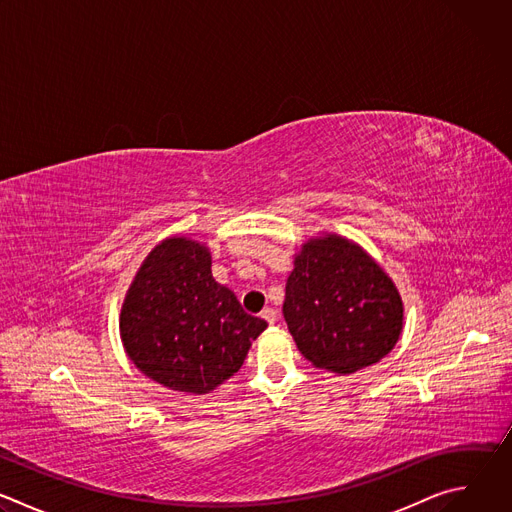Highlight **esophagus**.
Wrapping results in <instances>:
<instances>
[{
  "instance_id": "1",
  "label": "esophagus",
  "mask_w": 512,
  "mask_h": 512,
  "mask_svg": "<svg viewBox=\"0 0 512 512\" xmlns=\"http://www.w3.org/2000/svg\"><path fill=\"white\" fill-rule=\"evenodd\" d=\"M261 318H263L269 326H273V324L277 322V312H275L273 308H265V310L261 312Z\"/></svg>"
}]
</instances>
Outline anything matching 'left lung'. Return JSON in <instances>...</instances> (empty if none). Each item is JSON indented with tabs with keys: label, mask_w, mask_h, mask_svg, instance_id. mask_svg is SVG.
<instances>
[{
	"label": "left lung",
	"mask_w": 512,
	"mask_h": 512,
	"mask_svg": "<svg viewBox=\"0 0 512 512\" xmlns=\"http://www.w3.org/2000/svg\"><path fill=\"white\" fill-rule=\"evenodd\" d=\"M283 318L314 367L348 375L385 358L403 328L387 273L358 245L330 235L308 241L285 283Z\"/></svg>",
	"instance_id": "1"
}]
</instances>
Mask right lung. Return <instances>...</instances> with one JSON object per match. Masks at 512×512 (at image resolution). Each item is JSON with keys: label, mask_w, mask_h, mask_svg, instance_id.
Listing matches in <instances>:
<instances>
[{"label": "right lung", "mask_w": 512, "mask_h": 512, "mask_svg": "<svg viewBox=\"0 0 512 512\" xmlns=\"http://www.w3.org/2000/svg\"><path fill=\"white\" fill-rule=\"evenodd\" d=\"M265 328L214 281L210 253L188 239H168L148 255L121 310V338L135 367L194 395L233 377Z\"/></svg>", "instance_id": "obj_1"}]
</instances>
